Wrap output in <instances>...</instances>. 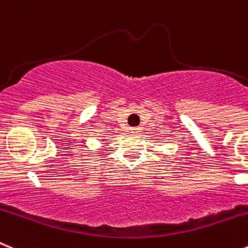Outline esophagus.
I'll return each instance as SVG.
<instances>
[{"mask_svg": "<svg viewBox=\"0 0 248 248\" xmlns=\"http://www.w3.org/2000/svg\"><path fill=\"white\" fill-rule=\"evenodd\" d=\"M141 129L140 128H132L130 129V133H132L133 135H138L139 133H140Z\"/></svg>", "mask_w": 248, "mask_h": 248, "instance_id": "34e87169", "label": "esophagus"}]
</instances>
